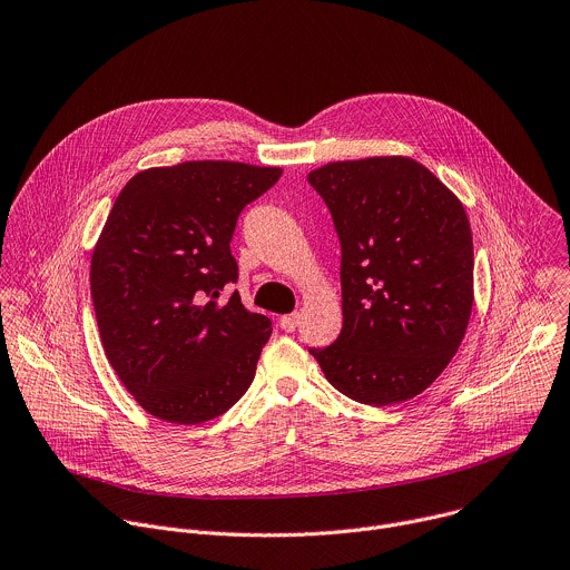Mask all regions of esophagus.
Instances as JSON below:
<instances>
[{"instance_id": "1", "label": "esophagus", "mask_w": 570, "mask_h": 570, "mask_svg": "<svg viewBox=\"0 0 570 570\" xmlns=\"http://www.w3.org/2000/svg\"><path fill=\"white\" fill-rule=\"evenodd\" d=\"M298 323H301V316H298V314H285V316H281V327H283L285 332H294V330L298 327Z\"/></svg>"}]
</instances>
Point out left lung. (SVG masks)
Instances as JSON below:
<instances>
[{
    "label": "left lung",
    "mask_w": 570,
    "mask_h": 570,
    "mask_svg": "<svg viewBox=\"0 0 570 570\" xmlns=\"http://www.w3.org/2000/svg\"><path fill=\"white\" fill-rule=\"evenodd\" d=\"M341 243L344 327L309 348L325 380L386 406L429 389L459 353L474 305L468 213L411 157L332 161L307 175Z\"/></svg>",
    "instance_id": "1"
}]
</instances>
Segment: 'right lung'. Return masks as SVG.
<instances>
[{
	"label": "right lung",
	"instance_id": "add662e5",
	"mask_svg": "<svg viewBox=\"0 0 570 570\" xmlns=\"http://www.w3.org/2000/svg\"><path fill=\"white\" fill-rule=\"evenodd\" d=\"M283 168L184 161L137 173L91 254V301L107 362L170 424H202L252 386L272 321L245 309L232 238L240 210Z\"/></svg>",
	"mask_w": 570,
	"mask_h": 570
}]
</instances>
